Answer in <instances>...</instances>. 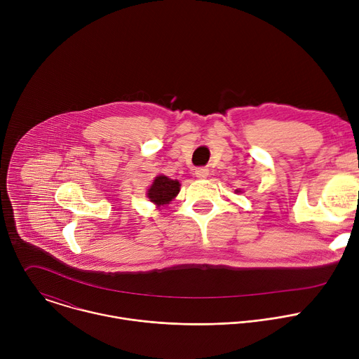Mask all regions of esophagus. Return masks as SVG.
I'll list each match as a JSON object with an SVG mask.
<instances>
[{
  "instance_id": "34e87169",
  "label": "esophagus",
  "mask_w": 359,
  "mask_h": 359,
  "mask_svg": "<svg viewBox=\"0 0 359 359\" xmlns=\"http://www.w3.org/2000/svg\"><path fill=\"white\" fill-rule=\"evenodd\" d=\"M194 175H196V177H198V179H206V177L210 175V170H209L208 168H197V169L194 170Z\"/></svg>"
}]
</instances>
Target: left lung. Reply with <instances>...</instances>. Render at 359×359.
Listing matches in <instances>:
<instances>
[{"label": "left lung", "mask_w": 359, "mask_h": 359, "mask_svg": "<svg viewBox=\"0 0 359 359\" xmlns=\"http://www.w3.org/2000/svg\"><path fill=\"white\" fill-rule=\"evenodd\" d=\"M236 193H241V190H236Z\"/></svg>", "instance_id": "left-lung-1"}]
</instances>
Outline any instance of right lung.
<instances>
[{
	"mask_svg": "<svg viewBox=\"0 0 359 359\" xmlns=\"http://www.w3.org/2000/svg\"><path fill=\"white\" fill-rule=\"evenodd\" d=\"M180 191V183L177 180H172L168 176H158L153 180L151 186L147 189V197L156 206H165L169 204Z\"/></svg>",
	"mask_w": 359,
	"mask_h": 359,
	"instance_id": "add662e5",
	"label": "right lung"
}]
</instances>
